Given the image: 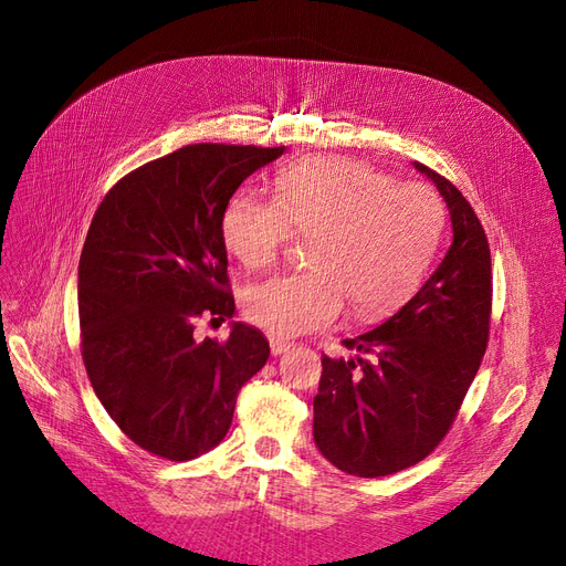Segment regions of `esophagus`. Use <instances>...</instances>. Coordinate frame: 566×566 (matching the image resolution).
<instances>
[{"mask_svg": "<svg viewBox=\"0 0 566 566\" xmlns=\"http://www.w3.org/2000/svg\"><path fill=\"white\" fill-rule=\"evenodd\" d=\"M269 345H271V354H273V356H281V354H285L290 347H293V345H290V342H283V339H271Z\"/></svg>", "mask_w": 566, "mask_h": 566, "instance_id": "esophagus-1", "label": "esophagus"}]
</instances>
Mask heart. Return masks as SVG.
<instances>
[{"instance_id":"b5f03b06","label":"heart","mask_w":566,"mask_h":566,"mask_svg":"<svg viewBox=\"0 0 566 566\" xmlns=\"http://www.w3.org/2000/svg\"><path fill=\"white\" fill-rule=\"evenodd\" d=\"M295 233L312 271L248 290L245 314L273 337L333 325L345 302L356 318H378L422 281L441 231V205L416 181H389L373 167L333 156L290 165L273 179V200L238 193L221 217L227 250L245 269L276 264Z\"/></svg>"}]
</instances>
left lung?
<instances>
[{
  "label": "left lung",
  "mask_w": 566,
  "mask_h": 566,
  "mask_svg": "<svg viewBox=\"0 0 566 566\" xmlns=\"http://www.w3.org/2000/svg\"><path fill=\"white\" fill-rule=\"evenodd\" d=\"M413 167L447 200L451 248L397 314L342 342L354 356L321 358L314 441L354 476H387L430 455L451 430L489 342L486 233L449 179Z\"/></svg>",
  "instance_id": "obj_1"
}]
</instances>
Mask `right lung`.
Instances as JSON below:
<instances>
[{"instance_id":"add662e5","label":"right lung","mask_w":566,"mask_h":566,"mask_svg":"<svg viewBox=\"0 0 566 566\" xmlns=\"http://www.w3.org/2000/svg\"><path fill=\"white\" fill-rule=\"evenodd\" d=\"M283 146H184L119 179L80 254L82 358L108 416L136 447L175 462L227 437L266 337L231 321L196 339L200 316L233 318L221 217L235 188Z\"/></svg>"}]
</instances>
